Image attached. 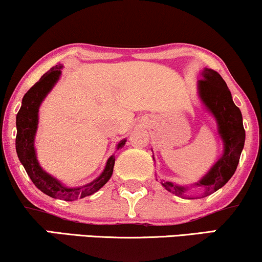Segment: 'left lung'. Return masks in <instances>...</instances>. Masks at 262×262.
<instances>
[{"label":"left lung","mask_w":262,"mask_h":262,"mask_svg":"<svg viewBox=\"0 0 262 262\" xmlns=\"http://www.w3.org/2000/svg\"><path fill=\"white\" fill-rule=\"evenodd\" d=\"M202 76L203 78L198 81L200 97L205 106L209 108V111L216 118L219 124V133L224 140L225 151L223 157L214 164L209 173L196 184L203 190L200 198L209 196L223 187L232 178L237 169L246 140L242 112L234 105L226 82L216 71L210 69H204ZM162 185L179 197H185L187 191L186 187L178 186L170 181L163 180Z\"/></svg>","instance_id":"1"}]
</instances>
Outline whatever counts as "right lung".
Wrapping results in <instances>:
<instances>
[{
  "mask_svg": "<svg viewBox=\"0 0 262 262\" xmlns=\"http://www.w3.org/2000/svg\"><path fill=\"white\" fill-rule=\"evenodd\" d=\"M60 69L61 65L59 64L46 72L41 79L36 82L26 92L24 98H23L21 107L18 115H16L15 148L19 161L24 165L26 173H28L31 181L38 190H41L43 193L48 194L49 197L58 198V200L62 201H75L78 200V198L91 196L107 183L108 179L111 178L112 171H114L115 156H111L108 158L106 167H105L102 174L97 180L78 188H68L62 186L57 179L51 177L39 167L38 162L36 160L34 147V139L38 123V107L46 95L48 94L55 82L58 81L61 72ZM124 144L125 140H122L118 144L117 148H121Z\"/></svg>",
  "mask_w": 262,
  "mask_h": 262,
  "instance_id": "right-lung-1",
  "label": "right lung"
}]
</instances>
